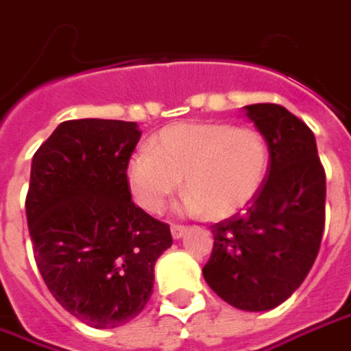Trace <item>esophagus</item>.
I'll use <instances>...</instances> for the list:
<instances>
[{"label":"esophagus","instance_id":"34e87169","mask_svg":"<svg viewBox=\"0 0 351 351\" xmlns=\"http://www.w3.org/2000/svg\"><path fill=\"white\" fill-rule=\"evenodd\" d=\"M170 231H171V237H173V239H181V237L187 233V227H185V226H171Z\"/></svg>","mask_w":351,"mask_h":351}]
</instances>
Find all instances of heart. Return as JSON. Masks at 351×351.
Wrapping results in <instances>:
<instances>
[{"label":"heart","instance_id":"obj_1","mask_svg":"<svg viewBox=\"0 0 351 351\" xmlns=\"http://www.w3.org/2000/svg\"><path fill=\"white\" fill-rule=\"evenodd\" d=\"M267 170L269 147L258 130L227 122H180L160 130L149 149L130 156L125 180L137 204L158 214L183 178V210L219 221L260 195Z\"/></svg>","mask_w":351,"mask_h":351}]
</instances>
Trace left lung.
Returning a JSON list of instances; mask_svg holds the SVG:
<instances>
[{
	"mask_svg": "<svg viewBox=\"0 0 351 351\" xmlns=\"http://www.w3.org/2000/svg\"><path fill=\"white\" fill-rule=\"evenodd\" d=\"M269 147L262 191L243 214L212 226L214 248L202 275L237 309L267 311L300 287L325 227V170L315 135L273 103L245 106Z\"/></svg>",
	"mask_w": 351,
	"mask_h": 351,
	"instance_id": "8db88e82",
	"label": "left lung"
}]
</instances>
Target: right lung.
Returning a JSON list of instances; mask_svg holds the SVG:
<instances>
[{
    "instance_id": "right-lung-1",
    "label": "right lung",
    "mask_w": 351,
    "mask_h": 351,
    "mask_svg": "<svg viewBox=\"0 0 351 351\" xmlns=\"http://www.w3.org/2000/svg\"><path fill=\"white\" fill-rule=\"evenodd\" d=\"M141 137L124 120H69L36 151L26 195L34 258L49 292L95 328L122 327L152 294L170 226L132 202L125 166Z\"/></svg>"
}]
</instances>
